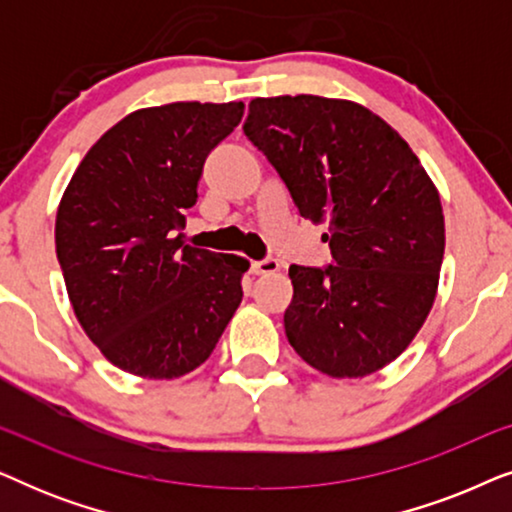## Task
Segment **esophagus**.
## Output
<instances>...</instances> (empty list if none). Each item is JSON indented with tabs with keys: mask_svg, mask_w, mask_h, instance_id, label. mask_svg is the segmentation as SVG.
Listing matches in <instances>:
<instances>
[{
	"mask_svg": "<svg viewBox=\"0 0 512 512\" xmlns=\"http://www.w3.org/2000/svg\"><path fill=\"white\" fill-rule=\"evenodd\" d=\"M277 268H279L277 258H270V256L251 263V272H254V275H272V272H277Z\"/></svg>",
	"mask_w": 512,
	"mask_h": 512,
	"instance_id": "obj_1",
	"label": "esophagus"
}]
</instances>
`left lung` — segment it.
<instances>
[{
    "label": "left lung",
    "mask_w": 512,
    "mask_h": 512,
    "mask_svg": "<svg viewBox=\"0 0 512 512\" xmlns=\"http://www.w3.org/2000/svg\"><path fill=\"white\" fill-rule=\"evenodd\" d=\"M244 135L275 167L300 216L326 223L331 265H291L286 338L331 377H363L396 359L438 289L445 221L408 142L354 102L256 97Z\"/></svg>",
    "instance_id": "1"
}]
</instances>
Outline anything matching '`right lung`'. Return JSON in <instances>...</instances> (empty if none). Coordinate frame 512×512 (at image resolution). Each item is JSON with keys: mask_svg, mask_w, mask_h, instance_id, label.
I'll return each mask as SVG.
<instances>
[{"mask_svg": "<svg viewBox=\"0 0 512 512\" xmlns=\"http://www.w3.org/2000/svg\"><path fill=\"white\" fill-rule=\"evenodd\" d=\"M242 114V102L139 109L97 139L62 195L55 251L69 300L125 373H191L242 303L249 261L181 240L205 160Z\"/></svg>", "mask_w": 512, "mask_h": 512, "instance_id": "obj_1", "label": "right lung"}]
</instances>
